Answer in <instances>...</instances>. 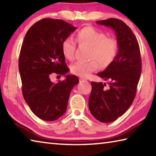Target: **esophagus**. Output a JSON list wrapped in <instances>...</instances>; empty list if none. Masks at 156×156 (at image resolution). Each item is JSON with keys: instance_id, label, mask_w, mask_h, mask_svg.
<instances>
[{"instance_id": "esophagus-1", "label": "esophagus", "mask_w": 156, "mask_h": 156, "mask_svg": "<svg viewBox=\"0 0 156 156\" xmlns=\"http://www.w3.org/2000/svg\"><path fill=\"white\" fill-rule=\"evenodd\" d=\"M87 80V79H84V78H80V82H86Z\"/></svg>"}]
</instances>
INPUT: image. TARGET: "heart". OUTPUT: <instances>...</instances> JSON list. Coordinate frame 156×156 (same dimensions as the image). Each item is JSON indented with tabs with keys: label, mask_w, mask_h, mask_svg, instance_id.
<instances>
[{
	"label": "heart",
	"mask_w": 156,
	"mask_h": 156,
	"mask_svg": "<svg viewBox=\"0 0 156 156\" xmlns=\"http://www.w3.org/2000/svg\"><path fill=\"white\" fill-rule=\"evenodd\" d=\"M77 39L79 43L91 47L88 62L78 61L71 67L72 72L82 78H87L99 67H107L117 55L118 42L112 37L92 27H85L78 31ZM76 41L72 38H67L62 43V52L66 58L72 60L75 58Z\"/></svg>",
	"instance_id": "1"
}]
</instances>
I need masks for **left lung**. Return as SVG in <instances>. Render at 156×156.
Listing matches in <instances>:
<instances>
[{"label":"left lung","mask_w":156,"mask_h":156,"mask_svg":"<svg viewBox=\"0 0 156 156\" xmlns=\"http://www.w3.org/2000/svg\"><path fill=\"white\" fill-rule=\"evenodd\" d=\"M98 24L114 30L118 51L113 62L103 72L97 73L106 83L91 82L89 109L91 115L103 123L115 120L125 113L135 98L140 77L142 61L138 42L133 31L121 20L109 18Z\"/></svg>","instance_id":"left-lung-1"}]
</instances>
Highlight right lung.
<instances>
[{
    "label": "right lung",
    "mask_w": 156,
    "mask_h": 156,
    "mask_svg": "<svg viewBox=\"0 0 156 156\" xmlns=\"http://www.w3.org/2000/svg\"><path fill=\"white\" fill-rule=\"evenodd\" d=\"M76 27L60 19L43 18L31 26L21 47L18 68L23 98L37 117L54 121L64 114L71 91L78 77L66 75L69 69L62 52V43ZM52 73L65 75L56 84Z\"/></svg>",
    "instance_id": "1"
}]
</instances>
